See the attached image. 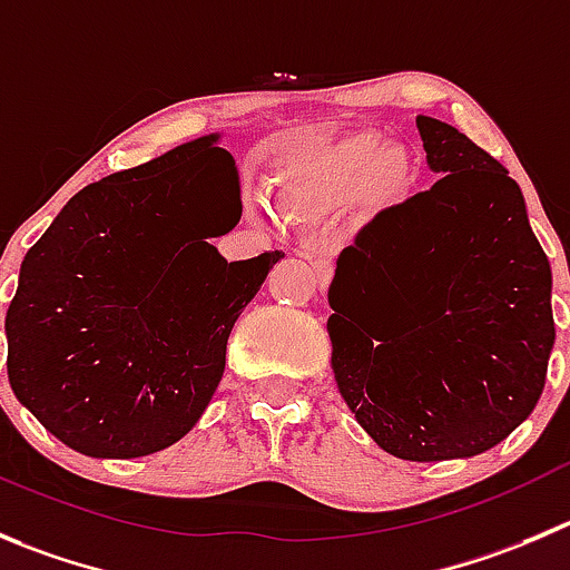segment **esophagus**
<instances>
[{"label": "esophagus", "mask_w": 570, "mask_h": 570, "mask_svg": "<svg viewBox=\"0 0 570 570\" xmlns=\"http://www.w3.org/2000/svg\"><path fill=\"white\" fill-rule=\"evenodd\" d=\"M302 257H305L307 263H311V268L316 271L318 285H322V288H327L330 279H333V263H330V259H324V257H318L316 252H305Z\"/></svg>", "instance_id": "obj_1"}]
</instances>
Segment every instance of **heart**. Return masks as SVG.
<instances>
[{
	"instance_id": "1",
	"label": "heart",
	"mask_w": 570,
	"mask_h": 570,
	"mask_svg": "<svg viewBox=\"0 0 570 570\" xmlns=\"http://www.w3.org/2000/svg\"><path fill=\"white\" fill-rule=\"evenodd\" d=\"M414 187L409 150L389 148L377 134H350L296 159L282 176V204L294 215L324 218L363 200L389 209Z\"/></svg>"
}]
</instances>
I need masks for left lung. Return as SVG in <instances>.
<instances>
[{"instance_id": "8db88e82", "label": "left lung", "mask_w": 570, "mask_h": 570, "mask_svg": "<svg viewBox=\"0 0 570 570\" xmlns=\"http://www.w3.org/2000/svg\"><path fill=\"white\" fill-rule=\"evenodd\" d=\"M425 193L377 215L330 285L346 409L405 462L490 451L532 414L554 346L551 265L518 181L442 119L416 117Z\"/></svg>"}]
</instances>
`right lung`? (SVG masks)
<instances>
[{
	"label": "right lung",
	"mask_w": 570,
	"mask_h": 570,
	"mask_svg": "<svg viewBox=\"0 0 570 570\" xmlns=\"http://www.w3.org/2000/svg\"><path fill=\"white\" fill-rule=\"evenodd\" d=\"M220 134L89 184L27 252L4 316L16 400L72 451L137 459L193 431L243 307L285 254L226 263L240 220Z\"/></svg>",
	"instance_id": "right-lung-1"
}]
</instances>
